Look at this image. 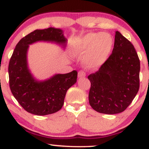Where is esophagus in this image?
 I'll use <instances>...</instances> for the list:
<instances>
[{"label":"esophagus","mask_w":149,"mask_h":149,"mask_svg":"<svg viewBox=\"0 0 149 149\" xmlns=\"http://www.w3.org/2000/svg\"><path fill=\"white\" fill-rule=\"evenodd\" d=\"M86 76V73H85L83 71H80L78 73V78H83Z\"/></svg>","instance_id":"34e87169"}]
</instances>
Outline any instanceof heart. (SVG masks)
Segmentation results:
<instances>
[{"mask_svg": "<svg viewBox=\"0 0 149 149\" xmlns=\"http://www.w3.org/2000/svg\"><path fill=\"white\" fill-rule=\"evenodd\" d=\"M113 38L108 33H90L77 39L73 44L76 54H85V64L89 67H98L104 64L111 51Z\"/></svg>", "mask_w": 149, "mask_h": 149, "instance_id": "1", "label": "heart"}]
</instances>
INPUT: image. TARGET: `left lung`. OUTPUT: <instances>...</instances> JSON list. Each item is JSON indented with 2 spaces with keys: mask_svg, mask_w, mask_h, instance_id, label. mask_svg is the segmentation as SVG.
Returning <instances> with one entry per match:
<instances>
[{
  "mask_svg": "<svg viewBox=\"0 0 149 149\" xmlns=\"http://www.w3.org/2000/svg\"><path fill=\"white\" fill-rule=\"evenodd\" d=\"M140 61L134 47L116 31L112 53L97 71L89 75V102L96 111L116 114L124 111L139 89Z\"/></svg>",
  "mask_w": 149,
  "mask_h": 149,
  "instance_id": "1",
  "label": "left lung"
}]
</instances>
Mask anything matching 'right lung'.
Masks as SVG:
<instances>
[{
    "label": "right lung",
    "instance_id": "obj_1",
    "mask_svg": "<svg viewBox=\"0 0 149 149\" xmlns=\"http://www.w3.org/2000/svg\"><path fill=\"white\" fill-rule=\"evenodd\" d=\"M38 41L55 42L64 48L66 45L63 31L52 27L36 29L22 38L10 58L9 83L13 96L25 111L45 116L61 109L66 92L76 83L78 72L74 70L65 74H55L43 81L36 80L29 69L26 58L29 45Z\"/></svg>",
    "mask_w": 149,
    "mask_h": 149
}]
</instances>
